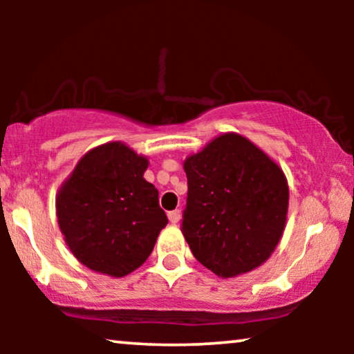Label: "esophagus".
I'll list each match as a JSON object with an SVG mask.
<instances>
[{
    "instance_id": "34e87169",
    "label": "esophagus",
    "mask_w": 354,
    "mask_h": 354,
    "mask_svg": "<svg viewBox=\"0 0 354 354\" xmlns=\"http://www.w3.org/2000/svg\"><path fill=\"white\" fill-rule=\"evenodd\" d=\"M180 211H178V209H174V211H171V212H169V214H167V217H169V221H171V224H177V222L178 221H180Z\"/></svg>"
}]
</instances>
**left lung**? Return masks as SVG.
I'll use <instances>...</instances> for the list:
<instances>
[{
    "label": "left lung",
    "instance_id": "obj_1",
    "mask_svg": "<svg viewBox=\"0 0 354 354\" xmlns=\"http://www.w3.org/2000/svg\"><path fill=\"white\" fill-rule=\"evenodd\" d=\"M183 167L188 192L182 232L193 256L219 277L263 264L287 221L282 169L236 133L212 140Z\"/></svg>",
    "mask_w": 354,
    "mask_h": 354
}]
</instances>
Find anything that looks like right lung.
<instances>
[{
	"instance_id": "right-lung-1",
	"label": "right lung",
	"mask_w": 354,
	"mask_h": 354,
	"mask_svg": "<svg viewBox=\"0 0 354 354\" xmlns=\"http://www.w3.org/2000/svg\"><path fill=\"white\" fill-rule=\"evenodd\" d=\"M148 159L106 143L80 159L56 198L57 222L72 254L96 272L122 277L151 254L167 224L159 193L143 178Z\"/></svg>"
}]
</instances>
